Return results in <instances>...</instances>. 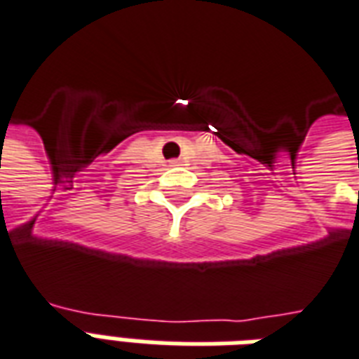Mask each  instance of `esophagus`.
Returning a JSON list of instances; mask_svg holds the SVG:
<instances>
[{
    "label": "esophagus",
    "instance_id": "1",
    "mask_svg": "<svg viewBox=\"0 0 359 359\" xmlns=\"http://www.w3.org/2000/svg\"><path fill=\"white\" fill-rule=\"evenodd\" d=\"M170 166H180V158H174V161H170Z\"/></svg>",
    "mask_w": 359,
    "mask_h": 359
}]
</instances>
